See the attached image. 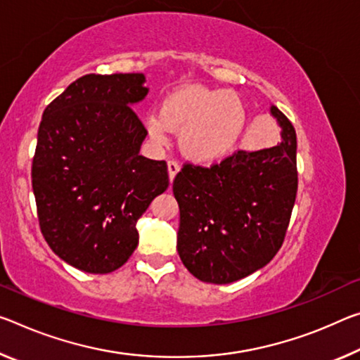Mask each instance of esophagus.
<instances>
[{"label":"esophagus","mask_w":360,"mask_h":360,"mask_svg":"<svg viewBox=\"0 0 360 360\" xmlns=\"http://www.w3.org/2000/svg\"><path fill=\"white\" fill-rule=\"evenodd\" d=\"M179 169H181L179 162H176V160H168V174H169V181L171 182H173L174 176L178 174Z\"/></svg>","instance_id":"1"}]
</instances>
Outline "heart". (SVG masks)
Wrapping results in <instances>:
<instances>
[{
	"label": "heart",
	"mask_w": 360,
	"mask_h": 360,
	"mask_svg": "<svg viewBox=\"0 0 360 360\" xmlns=\"http://www.w3.org/2000/svg\"><path fill=\"white\" fill-rule=\"evenodd\" d=\"M147 133L167 144L168 129L181 131V149L197 163H216L237 149L247 128V110L237 94L226 89L184 86L169 93L160 118L146 120Z\"/></svg>",
	"instance_id": "1"
}]
</instances>
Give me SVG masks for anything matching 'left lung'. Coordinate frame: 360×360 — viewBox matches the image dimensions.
Returning a JSON list of instances; mask_svg holds the SVG:
<instances>
[{
  "mask_svg": "<svg viewBox=\"0 0 360 360\" xmlns=\"http://www.w3.org/2000/svg\"><path fill=\"white\" fill-rule=\"evenodd\" d=\"M282 142L238 150L211 167L184 163L173 181L179 205L178 253L193 277L231 283L264 267L281 250L298 191L296 133L271 107Z\"/></svg>",
  "mask_w": 360,
  "mask_h": 360,
  "instance_id": "obj_1",
  "label": "left lung"
}]
</instances>
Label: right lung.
Returning a JSON list of instances; mask_svg holds the SVG:
<instances>
[{"mask_svg": "<svg viewBox=\"0 0 360 360\" xmlns=\"http://www.w3.org/2000/svg\"><path fill=\"white\" fill-rule=\"evenodd\" d=\"M142 73L84 75L44 108L32 163L39 229L77 269L108 274L138 247L136 222L168 189L165 160L139 155L147 129L133 104Z\"/></svg>", "mask_w": 360, "mask_h": 360, "instance_id": "right-lung-1", "label": "right lung"}]
</instances>
